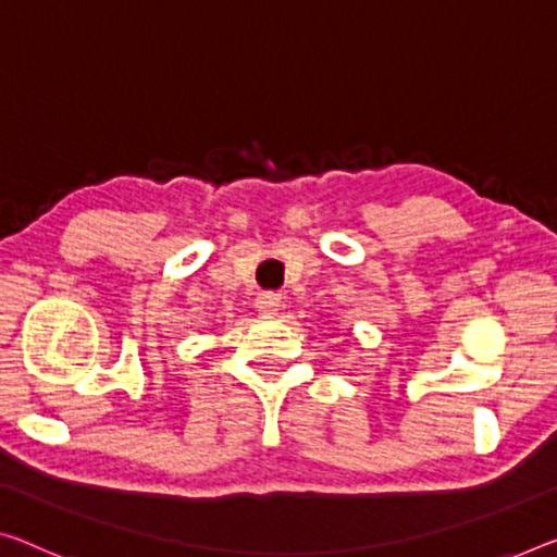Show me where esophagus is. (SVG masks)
Wrapping results in <instances>:
<instances>
[{
    "mask_svg": "<svg viewBox=\"0 0 557 557\" xmlns=\"http://www.w3.org/2000/svg\"><path fill=\"white\" fill-rule=\"evenodd\" d=\"M284 306V301H281V294H276V290H261L259 296H256V308H259L261 315H276L278 308Z\"/></svg>",
    "mask_w": 557,
    "mask_h": 557,
    "instance_id": "esophagus-1",
    "label": "esophagus"
}]
</instances>
